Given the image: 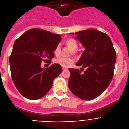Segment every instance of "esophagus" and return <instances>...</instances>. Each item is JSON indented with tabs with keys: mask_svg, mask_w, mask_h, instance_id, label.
Here are the masks:
<instances>
[{
	"mask_svg": "<svg viewBox=\"0 0 129 129\" xmlns=\"http://www.w3.org/2000/svg\"><path fill=\"white\" fill-rule=\"evenodd\" d=\"M62 70H67V68H64V67H62Z\"/></svg>",
	"mask_w": 129,
	"mask_h": 129,
	"instance_id": "1",
	"label": "esophagus"
}]
</instances>
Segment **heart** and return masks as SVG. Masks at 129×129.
Listing matches in <instances>:
<instances>
[{
  "label": "heart",
  "instance_id": "heart-1",
  "mask_svg": "<svg viewBox=\"0 0 129 129\" xmlns=\"http://www.w3.org/2000/svg\"><path fill=\"white\" fill-rule=\"evenodd\" d=\"M65 44L68 47H69L73 50H76L77 48V46H78V43H77V41L74 39H68L65 41ZM60 52H61V48H60L59 45H57L56 47L55 48L54 53L55 55H59ZM55 62L58 64L62 66V67L67 68V67H70L74 62V59L71 57H59L55 59Z\"/></svg>",
  "mask_w": 129,
  "mask_h": 129
}]
</instances>
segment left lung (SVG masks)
I'll list each match as a JSON object with an SVG mask.
<instances>
[{
    "instance_id": "left-lung-1",
    "label": "left lung",
    "mask_w": 129,
    "mask_h": 129,
    "mask_svg": "<svg viewBox=\"0 0 129 129\" xmlns=\"http://www.w3.org/2000/svg\"><path fill=\"white\" fill-rule=\"evenodd\" d=\"M76 35L85 48L76 65L86 70L82 74L79 69L70 68L68 87L79 98L94 100L105 90L112 79L116 51L109 35L100 31L86 29L76 32Z\"/></svg>"
}]
</instances>
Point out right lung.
Here are the masks:
<instances>
[{"label":"right lung","instance_id":"right-lung-1","mask_svg":"<svg viewBox=\"0 0 129 129\" xmlns=\"http://www.w3.org/2000/svg\"><path fill=\"white\" fill-rule=\"evenodd\" d=\"M61 35L39 28L26 31L16 40L10 57L11 78L21 95L29 100L41 98L51 89L53 81L61 72V66L53 64L41 67L42 61H51Z\"/></svg>","mask_w":129,"mask_h":129}]
</instances>
